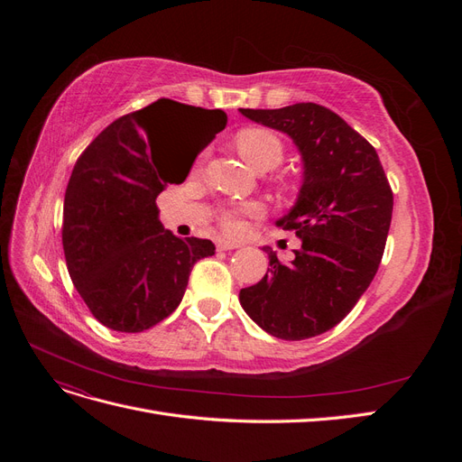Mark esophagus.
<instances>
[{"instance_id": "1", "label": "esophagus", "mask_w": 462, "mask_h": 462, "mask_svg": "<svg viewBox=\"0 0 462 462\" xmlns=\"http://www.w3.org/2000/svg\"><path fill=\"white\" fill-rule=\"evenodd\" d=\"M216 246H217V250H233V248H239L241 245H239V243H235V241L217 239V241H216Z\"/></svg>"}]
</instances>
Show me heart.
Here are the masks:
<instances>
[{
  "mask_svg": "<svg viewBox=\"0 0 462 462\" xmlns=\"http://www.w3.org/2000/svg\"><path fill=\"white\" fill-rule=\"evenodd\" d=\"M236 148L241 156L258 171H268L282 162L283 158V144L279 136L268 129L262 127H248L236 134ZM262 208L258 204H236L221 212V227L231 235L241 233L245 229L246 216H258Z\"/></svg>",
  "mask_w": 462,
  "mask_h": 462,
  "instance_id": "heart-1",
  "label": "heart"
}]
</instances>
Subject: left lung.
Returning a JSON list of instances; mask_svg holds the SVG:
<instances>
[{
  "label": "left lung",
  "mask_w": 462,
  "mask_h": 462,
  "mask_svg": "<svg viewBox=\"0 0 462 462\" xmlns=\"http://www.w3.org/2000/svg\"><path fill=\"white\" fill-rule=\"evenodd\" d=\"M239 111L289 134L304 170L295 206L277 221L295 231L302 246L291 263L263 246L270 268L256 285L241 289V306L273 337H316L337 326L372 283L393 192L374 146L331 109L309 102Z\"/></svg>",
  "instance_id": "8db88e82"
}]
</instances>
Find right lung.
<instances>
[{
	"mask_svg": "<svg viewBox=\"0 0 462 462\" xmlns=\"http://www.w3.org/2000/svg\"><path fill=\"white\" fill-rule=\"evenodd\" d=\"M226 125V111L162 97L107 125L80 153L65 190L63 250L79 295L106 328L160 324L183 300L192 265L216 253L212 241L165 231L156 199L183 183L200 152L177 157L172 134L199 128L204 148Z\"/></svg>",
	"mask_w": 462,
	"mask_h": 462,
	"instance_id": "add662e5",
	"label": "right lung"
}]
</instances>
